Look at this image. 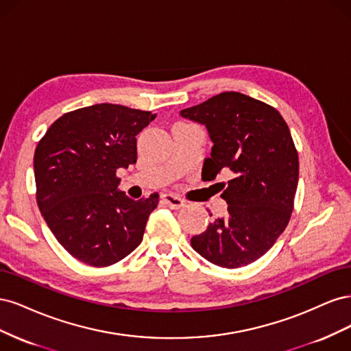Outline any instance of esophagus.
I'll return each mask as SVG.
<instances>
[{
  "mask_svg": "<svg viewBox=\"0 0 351 351\" xmlns=\"http://www.w3.org/2000/svg\"><path fill=\"white\" fill-rule=\"evenodd\" d=\"M162 200L169 208H173V209H178V208L184 206V200L182 197H178L177 195H174V193H164Z\"/></svg>",
  "mask_w": 351,
  "mask_h": 351,
  "instance_id": "1",
  "label": "esophagus"
}]
</instances>
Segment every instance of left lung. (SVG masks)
<instances>
[{
    "label": "left lung",
    "instance_id": "left-lung-1",
    "mask_svg": "<svg viewBox=\"0 0 351 351\" xmlns=\"http://www.w3.org/2000/svg\"><path fill=\"white\" fill-rule=\"evenodd\" d=\"M183 119L206 127L212 142L202 176H230L221 197L226 214L193 236L192 247L210 263L239 268L258 261L285 230L299 182V156L281 114L239 92H224Z\"/></svg>",
    "mask_w": 351,
    "mask_h": 351
}]
</instances>
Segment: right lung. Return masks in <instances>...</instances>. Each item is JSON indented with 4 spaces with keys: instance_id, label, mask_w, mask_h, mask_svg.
Segmentation results:
<instances>
[{
    "instance_id": "add662e5",
    "label": "right lung",
    "mask_w": 351,
    "mask_h": 351,
    "mask_svg": "<svg viewBox=\"0 0 351 351\" xmlns=\"http://www.w3.org/2000/svg\"><path fill=\"white\" fill-rule=\"evenodd\" d=\"M155 117L117 104L90 105L60 117L38 143L34 169L39 210L77 261L108 267L142 243L159 196L130 199L115 173L136 164V136Z\"/></svg>"
}]
</instances>
